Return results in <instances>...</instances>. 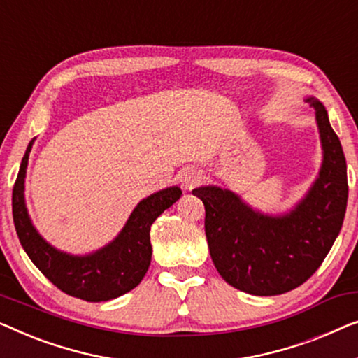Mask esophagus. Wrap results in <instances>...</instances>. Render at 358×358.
Masks as SVG:
<instances>
[{"label": "esophagus", "mask_w": 358, "mask_h": 358, "mask_svg": "<svg viewBox=\"0 0 358 358\" xmlns=\"http://www.w3.org/2000/svg\"><path fill=\"white\" fill-rule=\"evenodd\" d=\"M201 180H203V173L198 172V170H193V169L185 170L183 175H181V183H183L186 189L194 188L196 185L201 183Z\"/></svg>", "instance_id": "esophagus-1"}]
</instances>
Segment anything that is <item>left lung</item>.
Instances as JSON below:
<instances>
[{
  "label": "left lung",
  "mask_w": 358,
  "mask_h": 358,
  "mask_svg": "<svg viewBox=\"0 0 358 358\" xmlns=\"http://www.w3.org/2000/svg\"><path fill=\"white\" fill-rule=\"evenodd\" d=\"M306 102L315 108L323 164L295 209L264 215L229 189H193L204 203L206 238L215 269L227 284L246 294L280 295L308 280L329 253L344 222L349 196L344 150L324 105L313 97Z\"/></svg>",
  "instance_id": "8db88e82"
}]
</instances>
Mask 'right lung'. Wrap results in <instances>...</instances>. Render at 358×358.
<instances>
[{
  "label": "right lung",
  "instance_id": "right-lung-1",
  "mask_svg": "<svg viewBox=\"0 0 358 358\" xmlns=\"http://www.w3.org/2000/svg\"><path fill=\"white\" fill-rule=\"evenodd\" d=\"M32 143L34 139L27 145L13 188L14 227L30 261L53 285L80 300L107 301L133 290L150 264V225L165 209L177 203L181 189L172 186L141 201L117 238L103 248L85 256L63 253L40 236L27 214L24 180Z\"/></svg>",
  "mask_w": 358,
  "mask_h": 358
}]
</instances>
